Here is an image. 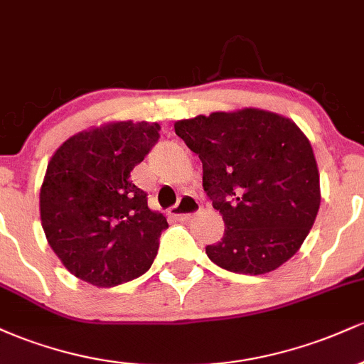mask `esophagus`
Here are the masks:
<instances>
[{"label": "esophagus", "mask_w": 364, "mask_h": 364, "mask_svg": "<svg viewBox=\"0 0 364 364\" xmlns=\"http://www.w3.org/2000/svg\"><path fill=\"white\" fill-rule=\"evenodd\" d=\"M198 210H200L198 200H196L193 195L185 193L181 198H179V202L176 203V205L171 207L169 214L173 217H176V219L188 220L190 217H193Z\"/></svg>", "instance_id": "esophagus-1"}]
</instances>
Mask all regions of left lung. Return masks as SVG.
I'll list each match as a JSON object with an SVG mask.
<instances>
[{"label": "left lung", "mask_w": 364, "mask_h": 364, "mask_svg": "<svg viewBox=\"0 0 364 364\" xmlns=\"http://www.w3.org/2000/svg\"><path fill=\"white\" fill-rule=\"evenodd\" d=\"M203 166V190L224 219L205 248L229 272H272L299 250L320 208L310 140L289 118L245 107L174 123Z\"/></svg>", "instance_id": "8db88e82"}]
</instances>
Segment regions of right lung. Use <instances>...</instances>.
<instances>
[{"mask_svg": "<svg viewBox=\"0 0 364 364\" xmlns=\"http://www.w3.org/2000/svg\"><path fill=\"white\" fill-rule=\"evenodd\" d=\"M157 123L118 121L70 136L41 186V223L75 277L97 287L133 281L152 265L168 220L150 210L129 173L159 140Z\"/></svg>", "mask_w": 364, "mask_h": 364, "instance_id": "right-lung-1", "label": "right lung"}]
</instances>
